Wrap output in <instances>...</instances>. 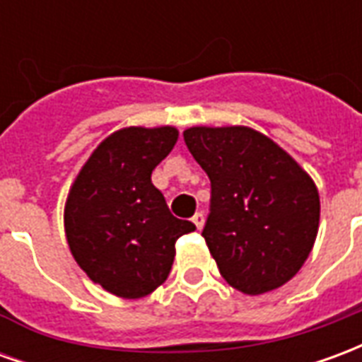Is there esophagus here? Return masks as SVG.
Returning a JSON list of instances; mask_svg holds the SVG:
<instances>
[{
	"label": "esophagus",
	"instance_id": "34e87169",
	"mask_svg": "<svg viewBox=\"0 0 362 362\" xmlns=\"http://www.w3.org/2000/svg\"><path fill=\"white\" fill-rule=\"evenodd\" d=\"M192 221H194V225H196V227L199 228V230H202V228H204V223H205L204 213H199V211H197L196 215H194V217H192Z\"/></svg>",
	"mask_w": 362,
	"mask_h": 362
}]
</instances>
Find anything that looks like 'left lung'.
<instances>
[{
    "label": "left lung",
    "mask_w": 362,
    "mask_h": 362,
    "mask_svg": "<svg viewBox=\"0 0 362 362\" xmlns=\"http://www.w3.org/2000/svg\"><path fill=\"white\" fill-rule=\"evenodd\" d=\"M184 141L211 180L202 235L223 279L250 296L293 279L318 235L320 196L308 173L252 127L194 126Z\"/></svg>",
    "instance_id": "1"
}]
</instances>
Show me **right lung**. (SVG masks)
Segmentation results:
<instances>
[{
    "instance_id": "obj_1",
    "label": "right lung",
    "mask_w": 362,
    "mask_h": 362,
    "mask_svg": "<svg viewBox=\"0 0 362 362\" xmlns=\"http://www.w3.org/2000/svg\"><path fill=\"white\" fill-rule=\"evenodd\" d=\"M176 141L173 126L122 127L90 153L69 188L64 227L71 256L112 295H151L170 273L176 240L196 230L168 211L151 182Z\"/></svg>"
}]
</instances>
